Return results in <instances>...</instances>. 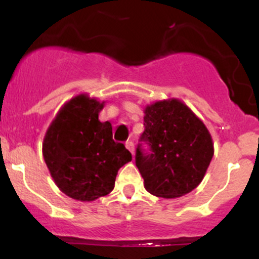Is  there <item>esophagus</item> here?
Returning a JSON list of instances; mask_svg holds the SVG:
<instances>
[{
  "label": "esophagus",
  "mask_w": 259,
  "mask_h": 259,
  "mask_svg": "<svg viewBox=\"0 0 259 259\" xmlns=\"http://www.w3.org/2000/svg\"><path fill=\"white\" fill-rule=\"evenodd\" d=\"M125 146H126V148L129 149L130 153L134 154V151H135V146H134V143H133L132 140H127V142L125 143Z\"/></svg>",
  "instance_id": "1"
}]
</instances>
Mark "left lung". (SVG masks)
<instances>
[{
	"instance_id": "left-lung-1",
	"label": "left lung",
	"mask_w": 259,
	"mask_h": 259,
	"mask_svg": "<svg viewBox=\"0 0 259 259\" xmlns=\"http://www.w3.org/2000/svg\"><path fill=\"white\" fill-rule=\"evenodd\" d=\"M145 130L140 139L150 154L138 145L135 163L144 188L161 198H178L198 187L214 154L213 139L204 122L176 98L144 108Z\"/></svg>"
}]
</instances>
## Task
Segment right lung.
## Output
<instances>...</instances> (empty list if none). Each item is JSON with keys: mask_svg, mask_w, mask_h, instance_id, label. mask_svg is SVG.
<instances>
[{"mask_svg": "<svg viewBox=\"0 0 259 259\" xmlns=\"http://www.w3.org/2000/svg\"><path fill=\"white\" fill-rule=\"evenodd\" d=\"M105 101L89 94L74 96L46 130L42 155L55 184L67 197L93 202L114 189L117 170L132 160L124 144L113 140L110 121L99 114Z\"/></svg>", "mask_w": 259, "mask_h": 259, "instance_id": "obj_1", "label": "right lung"}]
</instances>
